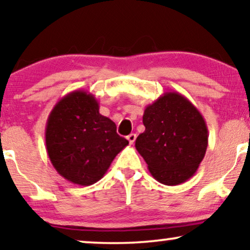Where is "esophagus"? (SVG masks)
Wrapping results in <instances>:
<instances>
[{
  "instance_id": "esophagus-1",
  "label": "esophagus",
  "mask_w": 250,
  "mask_h": 250,
  "mask_svg": "<svg viewBox=\"0 0 250 250\" xmlns=\"http://www.w3.org/2000/svg\"><path fill=\"white\" fill-rule=\"evenodd\" d=\"M135 139H136V134H134V133H132V134H129L127 136V140L129 142V145H133V143L135 142Z\"/></svg>"
}]
</instances>
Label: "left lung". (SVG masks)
<instances>
[{
	"mask_svg": "<svg viewBox=\"0 0 250 250\" xmlns=\"http://www.w3.org/2000/svg\"><path fill=\"white\" fill-rule=\"evenodd\" d=\"M145 132L135 148L155 179L165 186L186 182L197 172L208 146L206 122L177 92H166L145 109Z\"/></svg>",
	"mask_w": 250,
	"mask_h": 250,
	"instance_id": "left-lung-1",
	"label": "left lung"
}]
</instances>
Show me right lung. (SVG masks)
Here are the masks:
<instances>
[{"mask_svg": "<svg viewBox=\"0 0 250 250\" xmlns=\"http://www.w3.org/2000/svg\"><path fill=\"white\" fill-rule=\"evenodd\" d=\"M45 143L57 172L86 187L101 180L128 141L117 134L111 119L99 112L94 95L78 90L61 98L50 112Z\"/></svg>", "mask_w": 250, "mask_h": 250, "instance_id": "right-lung-1", "label": "right lung"}]
</instances>
